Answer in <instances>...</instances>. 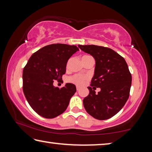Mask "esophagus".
I'll use <instances>...</instances> for the list:
<instances>
[{"label": "esophagus", "instance_id": "esophagus-1", "mask_svg": "<svg viewBox=\"0 0 152 152\" xmlns=\"http://www.w3.org/2000/svg\"><path fill=\"white\" fill-rule=\"evenodd\" d=\"M76 90H77V91H79V90H80V87H79V86H76Z\"/></svg>", "mask_w": 152, "mask_h": 152}]
</instances>
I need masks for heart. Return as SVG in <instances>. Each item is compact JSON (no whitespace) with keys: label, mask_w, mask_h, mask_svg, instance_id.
I'll use <instances>...</instances> for the list:
<instances>
[{"label":"heart","mask_w":152,"mask_h":152,"mask_svg":"<svg viewBox=\"0 0 152 152\" xmlns=\"http://www.w3.org/2000/svg\"><path fill=\"white\" fill-rule=\"evenodd\" d=\"M89 57H91V56H84L83 57H82V60H85V59L88 58ZM69 62H70V61H68V65ZM68 80V81L70 82V83H72L74 84H75V85H76V86H82L84 85L86 82L88 81V76L81 75V74H75V75L69 77Z\"/></svg>","instance_id":"b5f03b06"}]
</instances>
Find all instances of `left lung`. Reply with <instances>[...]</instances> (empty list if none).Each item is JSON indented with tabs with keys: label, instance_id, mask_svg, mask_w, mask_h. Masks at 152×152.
<instances>
[{
	"label": "left lung",
	"instance_id": "1",
	"mask_svg": "<svg viewBox=\"0 0 152 152\" xmlns=\"http://www.w3.org/2000/svg\"><path fill=\"white\" fill-rule=\"evenodd\" d=\"M78 47L96 61L91 86L88 87L89 94L83 100L84 107L95 119H110L119 112L129 96L132 78L127 64L121 56L109 48L94 45ZM96 87L101 88L96 95Z\"/></svg>",
	"mask_w": 152,
	"mask_h": 152
}]
</instances>
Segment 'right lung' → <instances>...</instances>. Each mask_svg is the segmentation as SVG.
<instances>
[{"mask_svg":"<svg viewBox=\"0 0 152 152\" xmlns=\"http://www.w3.org/2000/svg\"><path fill=\"white\" fill-rule=\"evenodd\" d=\"M78 50L76 45H46L33 53L24 67L23 91L28 103L40 116L53 119L66 110L76 86L68 83L60 88L53 83L62 79L68 60Z\"/></svg>","mask_w":152,"mask_h":152,"instance_id":"add662e5","label":"right lung"}]
</instances>
